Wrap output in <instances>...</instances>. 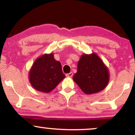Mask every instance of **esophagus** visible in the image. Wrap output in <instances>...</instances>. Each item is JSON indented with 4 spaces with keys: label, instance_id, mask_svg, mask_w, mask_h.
Listing matches in <instances>:
<instances>
[{
    "label": "esophagus",
    "instance_id": "obj_1",
    "mask_svg": "<svg viewBox=\"0 0 135 135\" xmlns=\"http://www.w3.org/2000/svg\"><path fill=\"white\" fill-rule=\"evenodd\" d=\"M66 76L67 77H72L73 76V73L72 72H70L69 74H66Z\"/></svg>",
    "mask_w": 135,
    "mask_h": 135
}]
</instances>
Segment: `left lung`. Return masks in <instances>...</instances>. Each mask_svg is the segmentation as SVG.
I'll use <instances>...</instances> for the list:
<instances>
[{
	"mask_svg": "<svg viewBox=\"0 0 135 135\" xmlns=\"http://www.w3.org/2000/svg\"><path fill=\"white\" fill-rule=\"evenodd\" d=\"M73 80L86 94L97 93L104 89L109 81V72L96 53L83 55Z\"/></svg>",
	"mask_w": 135,
	"mask_h": 135,
	"instance_id": "left-lung-1",
	"label": "left lung"
}]
</instances>
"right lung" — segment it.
I'll use <instances>...</instances> for the list:
<instances>
[{
    "mask_svg": "<svg viewBox=\"0 0 135 135\" xmlns=\"http://www.w3.org/2000/svg\"><path fill=\"white\" fill-rule=\"evenodd\" d=\"M65 77L60 61L53 54H45L33 63L29 72V80L33 88L43 93H49Z\"/></svg>",
    "mask_w": 135,
    "mask_h": 135,
    "instance_id": "right-lung-1",
    "label": "right lung"
}]
</instances>
